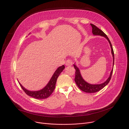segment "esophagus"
<instances>
[{
  "label": "esophagus",
  "mask_w": 129,
  "mask_h": 129,
  "mask_svg": "<svg viewBox=\"0 0 129 129\" xmlns=\"http://www.w3.org/2000/svg\"><path fill=\"white\" fill-rule=\"evenodd\" d=\"M66 66H71L73 65V62L71 59H67V61L65 63Z\"/></svg>",
  "instance_id": "esophagus-1"
}]
</instances>
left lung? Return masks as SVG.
Returning a JSON list of instances; mask_svg holds the SVG:
<instances>
[{
	"label": "left lung",
	"instance_id": "1",
	"mask_svg": "<svg viewBox=\"0 0 129 129\" xmlns=\"http://www.w3.org/2000/svg\"><path fill=\"white\" fill-rule=\"evenodd\" d=\"M91 26H92V33L94 35H99L101 36H103L105 38H106L107 40L108 41L111 50V53H112L113 55V66L114 64V50L113 49L112 45H111V42L107 36L106 34L101 30L100 29H99L98 27H97L96 26L92 24H90ZM74 66L75 69L76 70L75 72V81L77 85V86L78 87V88L83 92H87V93H95L96 92L99 91L101 89H102L103 88H104L106 85L109 83L111 77V75H112L113 71V70H111L110 75L108 77V78L103 83H101V84H92L88 83L87 82L85 81L82 78V77L81 75L80 71L79 68L77 67V66L74 64Z\"/></svg>",
	"mask_w": 129,
	"mask_h": 129
}]
</instances>
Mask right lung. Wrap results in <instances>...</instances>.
Here are the masks:
<instances>
[{
	"label": "right lung",
	"instance_id": "obj_1",
	"mask_svg": "<svg viewBox=\"0 0 129 129\" xmlns=\"http://www.w3.org/2000/svg\"><path fill=\"white\" fill-rule=\"evenodd\" d=\"M65 68V66L63 65L61 66H59L57 68L54 73L53 74L52 77H51L48 83L46 85V87L39 91H29L25 89L22 86V85L19 82L20 86L25 93L29 96L34 98L37 99H45L48 98L51 94L53 92L55 87V84L56 82L57 79L59 76V74L63 71Z\"/></svg>",
	"mask_w": 129,
	"mask_h": 129
}]
</instances>
